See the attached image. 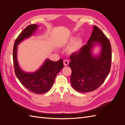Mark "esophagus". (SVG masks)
Returning <instances> with one entry per match:
<instances>
[{
  "label": "esophagus",
  "mask_w": 125,
  "mask_h": 125,
  "mask_svg": "<svg viewBox=\"0 0 125 125\" xmlns=\"http://www.w3.org/2000/svg\"><path fill=\"white\" fill-rule=\"evenodd\" d=\"M63 64L65 66H67L69 64V61L67 60H63Z\"/></svg>",
  "instance_id": "34e87169"
}]
</instances>
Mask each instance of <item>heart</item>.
<instances>
[{"mask_svg": "<svg viewBox=\"0 0 125 125\" xmlns=\"http://www.w3.org/2000/svg\"><path fill=\"white\" fill-rule=\"evenodd\" d=\"M75 40V37L74 36H71L70 38L67 39L64 45L65 46L70 45V46L68 48V52L70 54H73L75 52H78L80 51L82 45V41L80 39Z\"/></svg>", "mask_w": 125, "mask_h": 125, "instance_id": "obj_1", "label": "heart"}]
</instances>
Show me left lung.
I'll return each instance as SVG.
<instances>
[{
    "label": "left lung",
    "instance_id": "1",
    "mask_svg": "<svg viewBox=\"0 0 125 125\" xmlns=\"http://www.w3.org/2000/svg\"><path fill=\"white\" fill-rule=\"evenodd\" d=\"M95 46H100L101 49L97 56L92 54ZM70 58L71 86L80 92L93 91L103 83L110 71L112 62L110 42L97 26L94 25L87 44L78 52L71 54Z\"/></svg>",
    "mask_w": 125,
    "mask_h": 125
}]
</instances>
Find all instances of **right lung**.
I'll return each mask as SVG.
<instances>
[{"label": "right lung", "instance_id": "right-lung-1", "mask_svg": "<svg viewBox=\"0 0 125 125\" xmlns=\"http://www.w3.org/2000/svg\"><path fill=\"white\" fill-rule=\"evenodd\" d=\"M38 27L36 24L30 25L18 36L13 46V61L15 73L21 84L30 91L36 94H43L51 89L57 74L63 68L62 59L54 62L46 59L40 68L33 73L22 70L17 59L18 45L25 39L31 36Z\"/></svg>", "mask_w": 125, "mask_h": 125}]
</instances>
